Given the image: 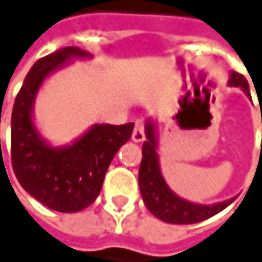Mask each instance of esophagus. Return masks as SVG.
Returning <instances> with one entry per match:
<instances>
[{"mask_svg":"<svg viewBox=\"0 0 262 262\" xmlns=\"http://www.w3.org/2000/svg\"><path fill=\"white\" fill-rule=\"evenodd\" d=\"M132 139H133V142H142V141L145 139L144 123H142V120H136L135 129H133V133H132Z\"/></svg>","mask_w":262,"mask_h":262,"instance_id":"obj_1","label":"esophagus"}]
</instances>
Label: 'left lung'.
Segmentation results:
<instances>
[{"mask_svg": "<svg viewBox=\"0 0 262 262\" xmlns=\"http://www.w3.org/2000/svg\"><path fill=\"white\" fill-rule=\"evenodd\" d=\"M228 86L239 88L247 97H250V88L247 80L238 73H231ZM145 138L142 144V161L139 167V191L147 209L162 222L173 223V225H192L203 222L226 206H229L235 197H231L223 202L203 205L195 203L178 195L165 182L159 156H158V124L155 118H147L145 121Z\"/></svg>", "mask_w": 262, "mask_h": 262, "instance_id": "left-lung-1", "label": "left lung"}]
</instances>
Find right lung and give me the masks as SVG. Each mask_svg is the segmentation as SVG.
I'll return each mask as SVG.
<instances>
[{
    "label": "right lung",
    "mask_w": 262,
    "mask_h": 262,
    "mask_svg": "<svg viewBox=\"0 0 262 262\" xmlns=\"http://www.w3.org/2000/svg\"><path fill=\"white\" fill-rule=\"evenodd\" d=\"M76 59H92L79 47H65L39 59L28 71L12 112V165L30 195L59 212H79L100 194L104 174L132 136L133 123L94 124L73 142L53 145L34 120L36 97L45 80Z\"/></svg>",
    "instance_id": "add662e5"
}]
</instances>
